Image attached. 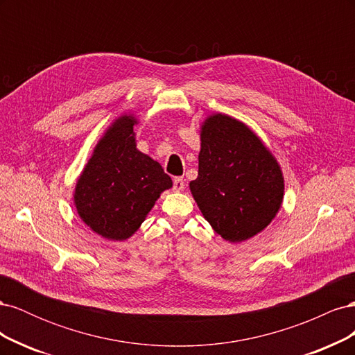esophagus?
<instances>
[{"instance_id": "1", "label": "esophagus", "mask_w": 355, "mask_h": 355, "mask_svg": "<svg viewBox=\"0 0 355 355\" xmlns=\"http://www.w3.org/2000/svg\"><path fill=\"white\" fill-rule=\"evenodd\" d=\"M184 188H185L184 178H175V180H173V189L176 192H180V191H184Z\"/></svg>"}]
</instances>
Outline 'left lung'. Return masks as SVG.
Here are the masks:
<instances>
[{
	"instance_id": "8db88e82",
	"label": "left lung",
	"mask_w": 355,
	"mask_h": 355,
	"mask_svg": "<svg viewBox=\"0 0 355 355\" xmlns=\"http://www.w3.org/2000/svg\"><path fill=\"white\" fill-rule=\"evenodd\" d=\"M198 176L189 182L204 219L230 243L262 232L284 198V176L262 139L228 114L213 112L200 124Z\"/></svg>"
}]
</instances>
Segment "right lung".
Segmentation results:
<instances>
[{
	"mask_svg": "<svg viewBox=\"0 0 355 355\" xmlns=\"http://www.w3.org/2000/svg\"><path fill=\"white\" fill-rule=\"evenodd\" d=\"M136 124L133 112L115 118L93 148L72 194L80 219L111 241L130 239L159 196L173 187L158 161L137 149Z\"/></svg>",
	"mask_w": 355,
	"mask_h": 355,
	"instance_id": "obj_1",
	"label": "right lung"
}]
</instances>
